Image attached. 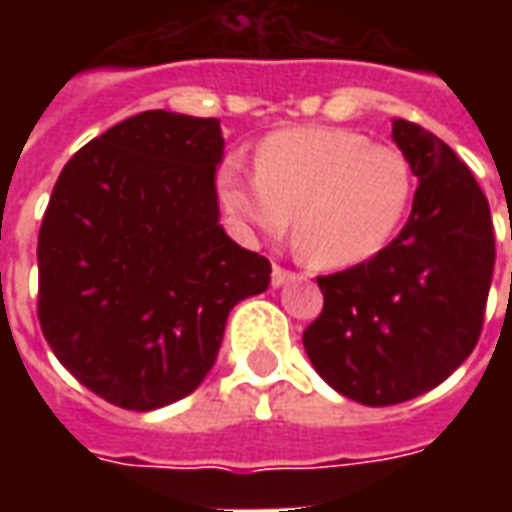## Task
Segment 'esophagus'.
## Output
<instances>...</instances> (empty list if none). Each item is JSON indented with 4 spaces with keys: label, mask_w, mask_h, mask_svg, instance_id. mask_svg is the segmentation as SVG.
<instances>
[{
    "label": "esophagus",
    "mask_w": 512,
    "mask_h": 512,
    "mask_svg": "<svg viewBox=\"0 0 512 512\" xmlns=\"http://www.w3.org/2000/svg\"><path fill=\"white\" fill-rule=\"evenodd\" d=\"M290 279H296V274L288 271V268H282V266L271 268V285H274V288H282V285L290 282Z\"/></svg>",
    "instance_id": "obj_1"
}]
</instances>
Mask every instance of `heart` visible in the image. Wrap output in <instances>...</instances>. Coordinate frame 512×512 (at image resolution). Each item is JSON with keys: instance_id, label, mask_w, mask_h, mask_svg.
Here are the masks:
<instances>
[{"instance_id": "1", "label": "heart", "mask_w": 512, "mask_h": 512, "mask_svg": "<svg viewBox=\"0 0 512 512\" xmlns=\"http://www.w3.org/2000/svg\"><path fill=\"white\" fill-rule=\"evenodd\" d=\"M257 175L224 169L222 202L268 238L288 233L321 268L365 263L384 249L414 200V167L400 147L345 128H290L260 142Z\"/></svg>"}]
</instances>
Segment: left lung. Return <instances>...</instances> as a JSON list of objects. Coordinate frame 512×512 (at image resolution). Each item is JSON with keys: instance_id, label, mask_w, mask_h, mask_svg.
<instances>
[{"instance_id": "8db88e82", "label": "left lung", "mask_w": 512, "mask_h": 512, "mask_svg": "<svg viewBox=\"0 0 512 512\" xmlns=\"http://www.w3.org/2000/svg\"><path fill=\"white\" fill-rule=\"evenodd\" d=\"M392 139L419 180L406 227L367 263L318 277L323 312L304 332L318 376L365 406L425 395L463 365L496 260L491 208L455 150L408 120H392Z\"/></svg>"}]
</instances>
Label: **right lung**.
Returning <instances> with one entry per match:
<instances>
[{
    "mask_svg": "<svg viewBox=\"0 0 512 512\" xmlns=\"http://www.w3.org/2000/svg\"><path fill=\"white\" fill-rule=\"evenodd\" d=\"M216 117L150 109L65 164L38 235V318L62 367L128 411L191 395L227 315L271 282L219 224Z\"/></svg>",
    "mask_w": 512,
    "mask_h": 512,
    "instance_id": "obj_1",
    "label": "right lung"
}]
</instances>
